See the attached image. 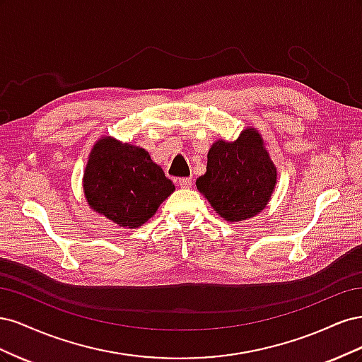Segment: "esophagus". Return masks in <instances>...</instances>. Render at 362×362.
Returning a JSON list of instances; mask_svg holds the SVG:
<instances>
[{
    "instance_id": "esophagus-1",
    "label": "esophagus",
    "mask_w": 362,
    "mask_h": 362,
    "mask_svg": "<svg viewBox=\"0 0 362 362\" xmlns=\"http://www.w3.org/2000/svg\"><path fill=\"white\" fill-rule=\"evenodd\" d=\"M192 178H180V185L182 189H190L192 187Z\"/></svg>"
}]
</instances>
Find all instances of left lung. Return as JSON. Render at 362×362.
<instances>
[{"instance_id": "left-lung-1", "label": "left lung", "mask_w": 362, "mask_h": 362, "mask_svg": "<svg viewBox=\"0 0 362 362\" xmlns=\"http://www.w3.org/2000/svg\"><path fill=\"white\" fill-rule=\"evenodd\" d=\"M275 185L276 166L254 128L242 131L234 141L213 144L206 172L196 181V187L226 222L257 216L270 201Z\"/></svg>"}]
</instances>
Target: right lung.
<instances>
[{"instance_id": "right-lung-1", "label": "right lung", "mask_w": 362, "mask_h": 362, "mask_svg": "<svg viewBox=\"0 0 362 362\" xmlns=\"http://www.w3.org/2000/svg\"><path fill=\"white\" fill-rule=\"evenodd\" d=\"M83 189L93 211L133 229L156 214L175 185L148 151L103 137L93 145L86 164Z\"/></svg>"}]
</instances>
